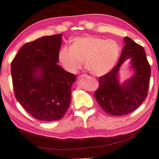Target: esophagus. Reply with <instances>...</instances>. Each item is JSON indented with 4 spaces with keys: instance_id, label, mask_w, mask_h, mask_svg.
Instances as JSON below:
<instances>
[{
    "instance_id": "34e87169",
    "label": "esophagus",
    "mask_w": 159,
    "mask_h": 159,
    "mask_svg": "<svg viewBox=\"0 0 159 159\" xmlns=\"http://www.w3.org/2000/svg\"><path fill=\"white\" fill-rule=\"evenodd\" d=\"M86 75H80V76H79V77H78V79H83V78L85 77Z\"/></svg>"
}]
</instances>
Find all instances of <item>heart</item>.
<instances>
[{"instance_id": "heart-1", "label": "heart", "mask_w": 159, "mask_h": 159, "mask_svg": "<svg viewBox=\"0 0 159 159\" xmlns=\"http://www.w3.org/2000/svg\"><path fill=\"white\" fill-rule=\"evenodd\" d=\"M119 54V45L114 40L86 35L74 38L71 46L61 47L58 52V60L70 73H76L83 60L91 74L102 76L113 69Z\"/></svg>"}]
</instances>
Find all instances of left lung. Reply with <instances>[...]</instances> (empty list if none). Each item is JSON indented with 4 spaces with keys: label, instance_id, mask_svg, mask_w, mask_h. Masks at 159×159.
Wrapping results in <instances>:
<instances>
[{
    "label": "left lung",
    "instance_id": "8db88e82",
    "mask_svg": "<svg viewBox=\"0 0 159 159\" xmlns=\"http://www.w3.org/2000/svg\"><path fill=\"white\" fill-rule=\"evenodd\" d=\"M123 41L125 45L117 65L99 78V86L95 93L102 109L114 116L129 114L141 105L147 98L151 76V67L144 48L128 37H125ZM127 60H130L129 68L133 74L120 83L119 71Z\"/></svg>",
    "mask_w": 159,
    "mask_h": 159
}]
</instances>
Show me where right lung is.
Instances as JSON below:
<instances>
[{"label":"right lung","instance_id":"add662e5","mask_svg":"<svg viewBox=\"0 0 159 159\" xmlns=\"http://www.w3.org/2000/svg\"><path fill=\"white\" fill-rule=\"evenodd\" d=\"M62 35L39 38L24 45L11 63L15 96L36 119L59 120L68 109L74 74L58 65Z\"/></svg>","mask_w":159,"mask_h":159}]
</instances>
